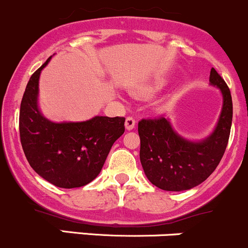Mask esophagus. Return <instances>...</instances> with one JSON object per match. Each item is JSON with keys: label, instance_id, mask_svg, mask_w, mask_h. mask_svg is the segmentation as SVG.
Here are the masks:
<instances>
[{"label": "esophagus", "instance_id": "1", "mask_svg": "<svg viewBox=\"0 0 248 248\" xmlns=\"http://www.w3.org/2000/svg\"><path fill=\"white\" fill-rule=\"evenodd\" d=\"M135 125H136V121L132 117H126V119H125V127H126V130H132Z\"/></svg>", "mask_w": 248, "mask_h": 248}]
</instances>
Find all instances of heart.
Segmentation results:
<instances>
[{
  "mask_svg": "<svg viewBox=\"0 0 248 248\" xmlns=\"http://www.w3.org/2000/svg\"><path fill=\"white\" fill-rule=\"evenodd\" d=\"M158 89H159L158 87H154V88H151V89H149V90H151V92H156V90H158Z\"/></svg>",
  "mask_w": 248,
  "mask_h": 248,
  "instance_id": "obj_1",
  "label": "heart"
}]
</instances>
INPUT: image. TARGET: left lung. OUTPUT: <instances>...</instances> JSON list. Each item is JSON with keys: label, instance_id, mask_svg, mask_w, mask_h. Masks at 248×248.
I'll return each instance as SVG.
<instances>
[{"label": "left lung", "instance_id": "1", "mask_svg": "<svg viewBox=\"0 0 248 248\" xmlns=\"http://www.w3.org/2000/svg\"><path fill=\"white\" fill-rule=\"evenodd\" d=\"M210 84L220 89L223 106L215 130L206 139H183L164 117L139 122L140 160L147 178L160 189L181 192L197 187L216 170L224 154L232 121V95L213 67Z\"/></svg>", "mask_w": 248, "mask_h": 248}]
</instances>
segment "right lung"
Here are the masks:
<instances>
[{"mask_svg": "<svg viewBox=\"0 0 248 248\" xmlns=\"http://www.w3.org/2000/svg\"><path fill=\"white\" fill-rule=\"evenodd\" d=\"M51 58V56H50ZM50 58L31 76L19 114L24 153L31 168L51 185L78 188L97 177L114 142L124 134V117L54 123L38 108V80Z\"/></svg>", "mask_w": 248, "mask_h": 248, "instance_id": "1", "label": "right lung"}]
</instances>
